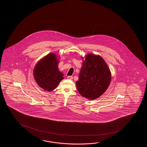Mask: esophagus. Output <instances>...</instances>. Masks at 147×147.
<instances>
[{
	"mask_svg": "<svg viewBox=\"0 0 147 147\" xmlns=\"http://www.w3.org/2000/svg\"><path fill=\"white\" fill-rule=\"evenodd\" d=\"M67 78L68 80H73V77L72 76H68L67 77Z\"/></svg>",
	"mask_w": 147,
	"mask_h": 147,
	"instance_id": "34e87169",
	"label": "esophagus"
}]
</instances>
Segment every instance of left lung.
<instances>
[{"mask_svg":"<svg viewBox=\"0 0 147 147\" xmlns=\"http://www.w3.org/2000/svg\"><path fill=\"white\" fill-rule=\"evenodd\" d=\"M84 58L79 79L76 81V87L82 96L92 100L107 91L111 80V73L107 63L99 55L88 53Z\"/></svg>","mask_w":147,"mask_h":147,"instance_id":"obj_1","label":"left lung"}]
</instances>
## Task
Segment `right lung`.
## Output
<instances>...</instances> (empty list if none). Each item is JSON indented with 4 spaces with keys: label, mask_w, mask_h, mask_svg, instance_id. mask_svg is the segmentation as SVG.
<instances>
[{
    "label": "right lung",
    "mask_w": 147,
    "mask_h": 147,
    "mask_svg": "<svg viewBox=\"0 0 147 147\" xmlns=\"http://www.w3.org/2000/svg\"><path fill=\"white\" fill-rule=\"evenodd\" d=\"M59 56L50 53L40 59L33 69L36 82L44 90L51 92L55 89L64 78L58 69Z\"/></svg>",
    "instance_id": "add662e5"
}]
</instances>
